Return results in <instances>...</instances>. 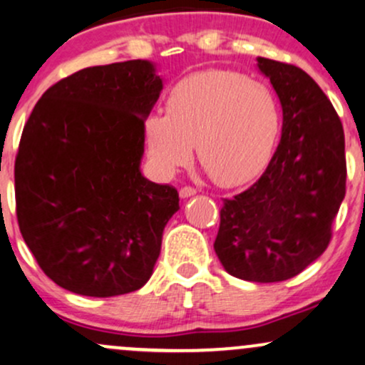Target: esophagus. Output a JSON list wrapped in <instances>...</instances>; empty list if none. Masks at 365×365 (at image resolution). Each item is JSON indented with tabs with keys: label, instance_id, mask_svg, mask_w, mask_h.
<instances>
[{
	"label": "esophagus",
	"instance_id": "obj_1",
	"mask_svg": "<svg viewBox=\"0 0 365 365\" xmlns=\"http://www.w3.org/2000/svg\"><path fill=\"white\" fill-rule=\"evenodd\" d=\"M196 192H198V191H196L195 187L184 186V187H181V190H179V196H181L182 200H184V198H191V196H195Z\"/></svg>",
	"mask_w": 365,
	"mask_h": 365
}]
</instances>
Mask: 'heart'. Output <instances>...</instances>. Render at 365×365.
Instances as JSON below:
<instances>
[{
    "mask_svg": "<svg viewBox=\"0 0 365 365\" xmlns=\"http://www.w3.org/2000/svg\"><path fill=\"white\" fill-rule=\"evenodd\" d=\"M145 140L160 173L196 155L222 186L250 181L263 169L280 133V109L267 85L234 71L186 76L170 90L167 113L143 123Z\"/></svg>",
    "mask_w": 365,
    "mask_h": 365,
    "instance_id": "b5f03b06",
    "label": "heart"
}]
</instances>
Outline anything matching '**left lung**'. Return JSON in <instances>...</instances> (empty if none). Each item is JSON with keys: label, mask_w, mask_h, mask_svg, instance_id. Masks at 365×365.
<instances>
[{"label": "left lung", "mask_w": 365, "mask_h": 365, "mask_svg": "<svg viewBox=\"0 0 365 365\" xmlns=\"http://www.w3.org/2000/svg\"><path fill=\"white\" fill-rule=\"evenodd\" d=\"M282 106V138L263 175L224 200L215 252L247 282L292 278L323 255L345 198L344 126L329 98L301 68L256 58Z\"/></svg>", "instance_id": "1"}]
</instances>
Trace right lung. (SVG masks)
Listing matches in <instances>:
<instances>
[{"instance_id": "obj_1", "label": "right lung", "mask_w": 365, "mask_h": 365, "mask_svg": "<svg viewBox=\"0 0 365 365\" xmlns=\"http://www.w3.org/2000/svg\"><path fill=\"white\" fill-rule=\"evenodd\" d=\"M164 81L147 59L92 66L46 90L15 160L16 217L38 267L73 294L113 297L152 277L178 190L141 174L143 123Z\"/></svg>"}]
</instances>
